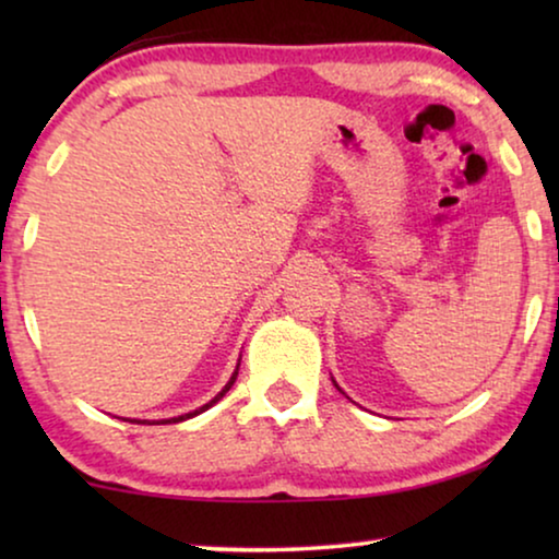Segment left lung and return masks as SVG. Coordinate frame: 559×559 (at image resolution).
Listing matches in <instances>:
<instances>
[{"label":"left lung","mask_w":559,"mask_h":559,"mask_svg":"<svg viewBox=\"0 0 559 559\" xmlns=\"http://www.w3.org/2000/svg\"><path fill=\"white\" fill-rule=\"evenodd\" d=\"M335 386H338V384H335Z\"/></svg>","instance_id":"obj_1"}]
</instances>
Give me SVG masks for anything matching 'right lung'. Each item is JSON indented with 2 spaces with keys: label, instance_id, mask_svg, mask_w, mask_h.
<instances>
[{
  "label": "right lung",
  "instance_id": "add662e5",
  "mask_svg": "<svg viewBox=\"0 0 559 559\" xmlns=\"http://www.w3.org/2000/svg\"><path fill=\"white\" fill-rule=\"evenodd\" d=\"M236 377H239V366H236V371L231 373V379H228V384H226L224 389H221V392H218L216 396H213V400H211L209 404H203V407H201V409H195V412H188V415H180V417H173V419H163V423H140V425H170V423H182V419H190V417L201 415V412H205V409H209V407H213V404H216V402L221 400V396H224V394L228 392V389H231V386H234V381H236Z\"/></svg>",
  "mask_w": 559,
  "mask_h": 559
}]
</instances>
